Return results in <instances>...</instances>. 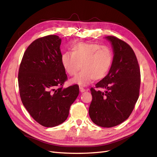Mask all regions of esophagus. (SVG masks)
I'll return each instance as SVG.
<instances>
[{"mask_svg": "<svg viewBox=\"0 0 157 157\" xmlns=\"http://www.w3.org/2000/svg\"><path fill=\"white\" fill-rule=\"evenodd\" d=\"M86 89H84V88H82V87H80V92H84L85 91H86Z\"/></svg>", "mask_w": 157, "mask_h": 157, "instance_id": "1", "label": "esophagus"}]
</instances>
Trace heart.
<instances>
[{"instance_id":"heart-1","label":"heart","mask_w":157,"mask_h":157,"mask_svg":"<svg viewBox=\"0 0 157 157\" xmlns=\"http://www.w3.org/2000/svg\"><path fill=\"white\" fill-rule=\"evenodd\" d=\"M113 61V52L109 47L86 42L74 45L71 53L65 52L61 58V65L69 76L77 75L81 65V72L71 80L80 86H87L94 80L105 78Z\"/></svg>"}]
</instances>
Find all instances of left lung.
Instances as JSON below:
<instances>
[{
  "mask_svg": "<svg viewBox=\"0 0 157 157\" xmlns=\"http://www.w3.org/2000/svg\"><path fill=\"white\" fill-rule=\"evenodd\" d=\"M113 49V64L105 78L91 88L92 100L89 115L103 128L121 124L130 117L138 99L141 82L140 66L130 46L114 36H107Z\"/></svg>",
  "mask_w": 157,
  "mask_h": 157,
  "instance_id": "obj_1",
  "label": "left lung"
}]
</instances>
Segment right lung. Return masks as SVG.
<instances>
[{
  "label": "right lung",
  "mask_w": 157,
  "mask_h": 157,
  "mask_svg": "<svg viewBox=\"0 0 157 157\" xmlns=\"http://www.w3.org/2000/svg\"><path fill=\"white\" fill-rule=\"evenodd\" d=\"M61 42L54 35L34 40L19 69L21 101L33 119L45 127L56 126L67 119L79 94L77 84L63 88L67 77L61 62Z\"/></svg>",
  "instance_id": "add662e5"
}]
</instances>
